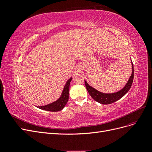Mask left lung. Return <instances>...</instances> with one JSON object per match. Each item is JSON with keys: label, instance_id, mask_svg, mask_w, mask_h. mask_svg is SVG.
<instances>
[{"label": "left lung", "instance_id": "8db88e82", "mask_svg": "<svg viewBox=\"0 0 152 152\" xmlns=\"http://www.w3.org/2000/svg\"><path fill=\"white\" fill-rule=\"evenodd\" d=\"M131 64H132V74L131 77H129V79L128 81L127 82L125 86H124L120 91L116 92V93H102V92L96 90V89L94 88V87L89 86L88 83H87L86 80H84L86 89L87 91H88L90 96L96 101V102H97L103 104H111L122 98L123 96L127 93L129 90L130 89L133 82V79H134V67H133V64L132 61H131Z\"/></svg>", "mask_w": 152, "mask_h": 152}]
</instances>
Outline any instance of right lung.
<instances>
[{"label": "right lung", "mask_w": 152, "mask_h": 152, "mask_svg": "<svg viewBox=\"0 0 152 152\" xmlns=\"http://www.w3.org/2000/svg\"><path fill=\"white\" fill-rule=\"evenodd\" d=\"M72 80V77H71L70 79L66 81V84L64 86V88L63 89L60 97H59L57 100L46 105L36 106V107L41 110H46V111L49 112H59L60 111V110H63L64 107H65V105L68 101L69 88H70V84Z\"/></svg>", "instance_id": "1"}]
</instances>
